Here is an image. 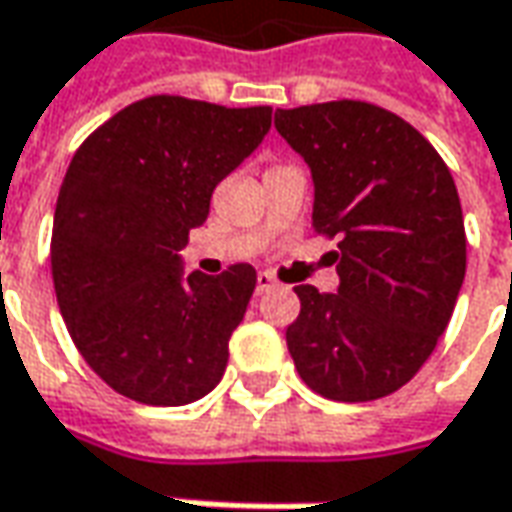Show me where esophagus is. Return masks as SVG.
I'll return each mask as SVG.
<instances>
[{
  "mask_svg": "<svg viewBox=\"0 0 512 512\" xmlns=\"http://www.w3.org/2000/svg\"><path fill=\"white\" fill-rule=\"evenodd\" d=\"M270 290H276V279H273L270 273H259V276H256V293L264 296V293H270Z\"/></svg>",
  "mask_w": 512,
  "mask_h": 512,
  "instance_id": "34e87169",
  "label": "esophagus"
}]
</instances>
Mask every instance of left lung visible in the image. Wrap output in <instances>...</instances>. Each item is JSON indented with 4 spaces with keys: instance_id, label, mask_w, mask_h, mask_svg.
Instances as JSON below:
<instances>
[{
    "instance_id": "left-lung-1",
    "label": "left lung",
    "mask_w": 512,
    "mask_h": 512,
    "mask_svg": "<svg viewBox=\"0 0 512 512\" xmlns=\"http://www.w3.org/2000/svg\"><path fill=\"white\" fill-rule=\"evenodd\" d=\"M310 166L312 228L338 236V293L298 284L287 349L312 392L377 400L420 372L465 281L454 177L411 123L363 101L276 109Z\"/></svg>"
}]
</instances>
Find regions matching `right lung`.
I'll return each instance as SVG.
<instances>
[{
	"label": "right lung",
	"instance_id": "obj_1",
	"mask_svg": "<svg viewBox=\"0 0 512 512\" xmlns=\"http://www.w3.org/2000/svg\"><path fill=\"white\" fill-rule=\"evenodd\" d=\"M270 106L152 95L84 140L58 191L53 284L89 369L146 406H185L214 389L256 287L250 264L183 270L188 233L214 188L270 132Z\"/></svg>",
	"mask_w": 512,
	"mask_h": 512
}]
</instances>
